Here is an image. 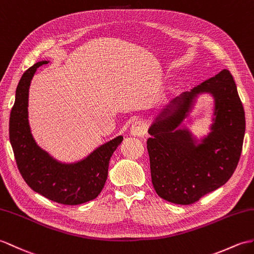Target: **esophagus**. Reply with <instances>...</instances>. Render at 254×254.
Instances as JSON below:
<instances>
[{"mask_svg":"<svg viewBox=\"0 0 254 254\" xmlns=\"http://www.w3.org/2000/svg\"><path fill=\"white\" fill-rule=\"evenodd\" d=\"M129 132H131L132 135L134 136H143V135L146 134V126L143 121H136L134 122L131 129H129Z\"/></svg>","mask_w":254,"mask_h":254,"instance_id":"34e87169","label":"esophagus"}]
</instances>
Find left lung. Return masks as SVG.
<instances>
[{"label": "left lung", "instance_id": "left-lung-1", "mask_svg": "<svg viewBox=\"0 0 254 254\" xmlns=\"http://www.w3.org/2000/svg\"><path fill=\"white\" fill-rule=\"evenodd\" d=\"M202 92L215 97L216 118L208 136L197 144L187 129L178 127ZM245 131L244 106L226 69L174 98L148 129L147 150L156 192L169 202L191 204L223 186L237 168Z\"/></svg>", "mask_w": 254, "mask_h": 254}]
</instances>
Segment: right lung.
I'll return each mask as SVG.
<instances>
[{
    "mask_svg": "<svg viewBox=\"0 0 254 254\" xmlns=\"http://www.w3.org/2000/svg\"><path fill=\"white\" fill-rule=\"evenodd\" d=\"M49 62L34 64L22 74L9 118V140L17 167L29 187L57 203L75 205L95 199L108 176L109 160L123 136L99 146L74 163L57 161L35 143L28 121V96L37 69Z\"/></svg>",
    "mask_w": 254,
    "mask_h": 254,
    "instance_id": "1",
    "label": "right lung"
}]
</instances>
